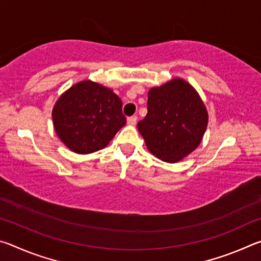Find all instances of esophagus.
I'll list each match as a JSON object with an SVG mask.
<instances>
[{"instance_id": "obj_1", "label": "esophagus", "mask_w": 261, "mask_h": 261, "mask_svg": "<svg viewBox=\"0 0 261 261\" xmlns=\"http://www.w3.org/2000/svg\"><path fill=\"white\" fill-rule=\"evenodd\" d=\"M127 124L132 125V126L136 125L137 124V116H131L127 118Z\"/></svg>"}]
</instances>
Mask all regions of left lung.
I'll return each instance as SVG.
<instances>
[{
  "label": "left lung",
  "instance_id": "8db88e82",
  "mask_svg": "<svg viewBox=\"0 0 261 261\" xmlns=\"http://www.w3.org/2000/svg\"><path fill=\"white\" fill-rule=\"evenodd\" d=\"M147 109L137 127L154 156L168 163L179 162L199 146L208 112L191 84L177 77L152 87Z\"/></svg>",
  "mask_w": 261,
  "mask_h": 261
}]
</instances>
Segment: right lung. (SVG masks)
Instances as JSON below:
<instances>
[{
	"instance_id": "right-lung-1",
	"label": "right lung",
	"mask_w": 261,
	"mask_h": 261,
	"mask_svg": "<svg viewBox=\"0 0 261 261\" xmlns=\"http://www.w3.org/2000/svg\"><path fill=\"white\" fill-rule=\"evenodd\" d=\"M51 117L57 137L77 154L105 148L126 123L122 101L112 88L88 79L60 95Z\"/></svg>"
}]
</instances>
